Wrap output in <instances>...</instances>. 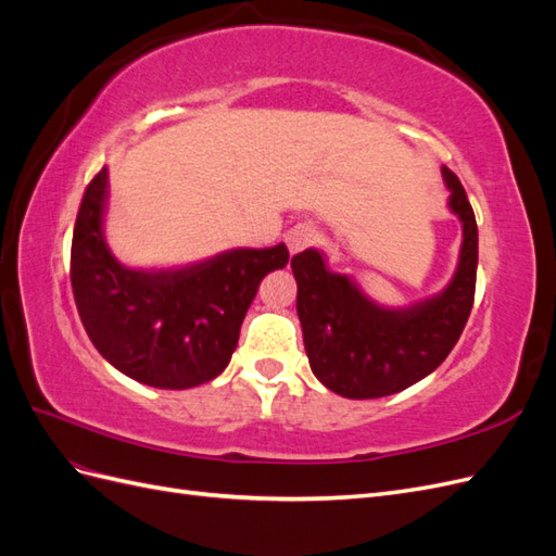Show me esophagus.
<instances>
[{
  "mask_svg": "<svg viewBox=\"0 0 556 556\" xmlns=\"http://www.w3.org/2000/svg\"><path fill=\"white\" fill-rule=\"evenodd\" d=\"M317 241V231L308 225H299L294 229L288 231V237H285V243H288L290 255H296V252L311 248Z\"/></svg>",
  "mask_w": 556,
  "mask_h": 556,
  "instance_id": "obj_1",
  "label": "esophagus"
}]
</instances>
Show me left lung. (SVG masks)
<instances>
[{
	"mask_svg": "<svg viewBox=\"0 0 556 556\" xmlns=\"http://www.w3.org/2000/svg\"><path fill=\"white\" fill-rule=\"evenodd\" d=\"M447 208L462 223L457 268L441 292L410 306H382L359 282L331 271L323 250L292 257L296 315L311 371L345 399L396 394L433 374L450 355L473 308L478 225L459 178L443 166Z\"/></svg>",
	"mask_w": 556,
	"mask_h": 556,
	"instance_id": "8db88e82",
	"label": "left lung"
}]
</instances>
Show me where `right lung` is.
I'll return each instance as SVG.
<instances>
[{"mask_svg":"<svg viewBox=\"0 0 556 556\" xmlns=\"http://www.w3.org/2000/svg\"><path fill=\"white\" fill-rule=\"evenodd\" d=\"M109 169L83 194L72 241L80 323L111 366L157 390H190L220 376L266 274L290 252L233 248L174 268H129L106 243Z\"/></svg>","mask_w":556,"mask_h":556,"instance_id":"obj_1","label":"right lung"}]
</instances>
